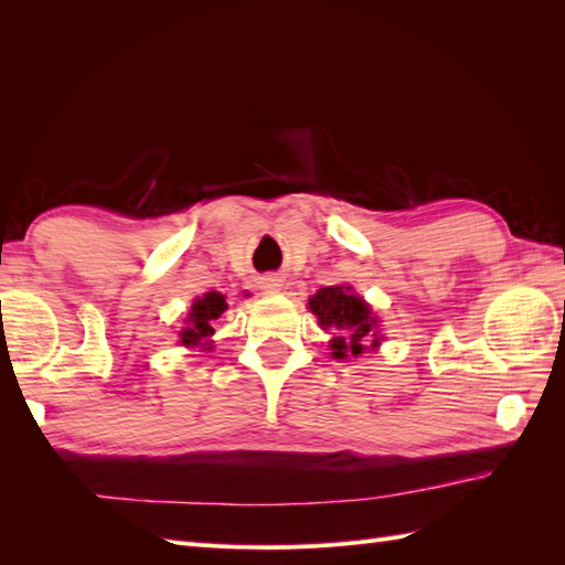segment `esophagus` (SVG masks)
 Returning a JSON list of instances; mask_svg holds the SVG:
<instances>
[{"instance_id": "obj_1", "label": "esophagus", "mask_w": 565, "mask_h": 565, "mask_svg": "<svg viewBox=\"0 0 565 565\" xmlns=\"http://www.w3.org/2000/svg\"><path fill=\"white\" fill-rule=\"evenodd\" d=\"M260 287H263V290H266V292H278V290H280V280H278V278H263Z\"/></svg>"}]
</instances>
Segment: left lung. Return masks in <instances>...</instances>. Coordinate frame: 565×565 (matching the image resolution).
<instances>
[{
    "instance_id": "obj_1",
    "label": "left lung",
    "mask_w": 565,
    "mask_h": 565,
    "mask_svg": "<svg viewBox=\"0 0 565 565\" xmlns=\"http://www.w3.org/2000/svg\"><path fill=\"white\" fill-rule=\"evenodd\" d=\"M309 309L319 317L321 329H333V358L360 355L367 350V343L377 345V319L372 317V309L362 302V297L350 292V287H321L309 299Z\"/></svg>"
}]
</instances>
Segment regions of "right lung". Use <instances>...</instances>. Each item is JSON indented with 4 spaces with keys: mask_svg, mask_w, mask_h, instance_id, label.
Segmentation results:
<instances>
[{
    "mask_svg": "<svg viewBox=\"0 0 565 565\" xmlns=\"http://www.w3.org/2000/svg\"><path fill=\"white\" fill-rule=\"evenodd\" d=\"M224 311H227V302H224V295L220 292H207L200 299H195L191 315H188L181 331V343L183 345L205 343L207 338L215 333V326L222 319Z\"/></svg>",
    "mask_w": 565,
    "mask_h": 565,
    "instance_id": "1",
    "label": "right lung"
}]
</instances>
